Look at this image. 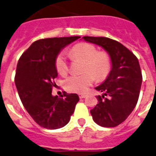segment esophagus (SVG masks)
Returning <instances> with one entry per match:
<instances>
[{
    "instance_id": "esophagus-1",
    "label": "esophagus",
    "mask_w": 156,
    "mask_h": 156,
    "mask_svg": "<svg viewBox=\"0 0 156 156\" xmlns=\"http://www.w3.org/2000/svg\"><path fill=\"white\" fill-rule=\"evenodd\" d=\"M78 96H79V98H84L87 97V95H86V94H78Z\"/></svg>"
}]
</instances>
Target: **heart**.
<instances>
[{"label": "heart", "instance_id": "b5f03b06", "mask_svg": "<svg viewBox=\"0 0 156 156\" xmlns=\"http://www.w3.org/2000/svg\"><path fill=\"white\" fill-rule=\"evenodd\" d=\"M69 56L73 59L83 61L82 74H72L64 81L66 90L75 93H84L97 78L104 80L111 70L112 62L107 51L99 50L94 45L87 42L78 43L69 49ZM55 68L60 75H66L69 67L63 54H59L55 59Z\"/></svg>", "mask_w": 156, "mask_h": 156}]
</instances>
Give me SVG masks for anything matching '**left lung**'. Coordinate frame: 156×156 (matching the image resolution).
<instances>
[{
    "instance_id": "1",
    "label": "left lung",
    "mask_w": 156,
    "mask_h": 156,
    "mask_svg": "<svg viewBox=\"0 0 156 156\" xmlns=\"http://www.w3.org/2000/svg\"><path fill=\"white\" fill-rule=\"evenodd\" d=\"M85 41L102 46L108 52L112 69L105 82L95 90L98 103L90 110L94 121L103 127H115L127 119L137 104L142 72L135 54L119 41L105 37H87Z\"/></svg>"
}]
</instances>
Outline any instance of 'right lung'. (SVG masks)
Listing matches in <instances>:
<instances>
[{
    "label": "right lung",
    "mask_w": 156,
    "mask_h": 156,
    "mask_svg": "<svg viewBox=\"0 0 156 156\" xmlns=\"http://www.w3.org/2000/svg\"><path fill=\"white\" fill-rule=\"evenodd\" d=\"M79 36L40 39L34 41L19 59L15 84L22 104L41 126L54 130L66 126L79 98L77 94L52 95L58 76L55 59L61 49Z\"/></svg>",
    "instance_id": "add662e5"
}]
</instances>
